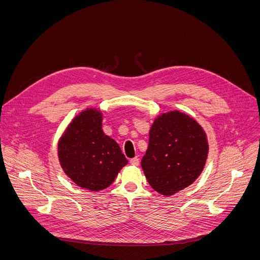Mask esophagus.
I'll return each instance as SVG.
<instances>
[{
	"mask_svg": "<svg viewBox=\"0 0 260 260\" xmlns=\"http://www.w3.org/2000/svg\"><path fill=\"white\" fill-rule=\"evenodd\" d=\"M139 160L140 159L138 158V157H135V158H131L130 159V164L132 165V166H139V164H140Z\"/></svg>",
	"mask_w": 260,
	"mask_h": 260,
	"instance_id": "obj_1",
	"label": "esophagus"
}]
</instances>
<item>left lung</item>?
<instances>
[{
  "instance_id": "obj_1",
  "label": "left lung",
  "mask_w": 260,
  "mask_h": 260,
  "mask_svg": "<svg viewBox=\"0 0 260 260\" xmlns=\"http://www.w3.org/2000/svg\"><path fill=\"white\" fill-rule=\"evenodd\" d=\"M206 133L186 114L172 111L157 116L141 166L156 192L170 196L191 185L205 167Z\"/></svg>"
}]
</instances>
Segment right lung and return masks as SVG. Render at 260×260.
<instances>
[{"instance_id": "obj_1", "label": "right lung", "mask_w": 260, "mask_h": 260, "mask_svg": "<svg viewBox=\"0 0 260 260\" xmlns=\"http://www.w3.org/2000/svg\"><path fill=\"white\" fill-rule=\"evenodd\" d=\"M103 113L86 108L68 124L58 141L60 167L82 188L99 192L111 185L128 164L119 145L102 130Z\"/></svg>"}]
</instances>
